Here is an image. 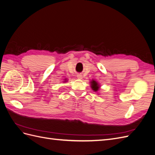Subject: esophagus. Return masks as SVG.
I'll use <instances>...</instances> for the list:
<instances>
[{
	"label": "esophagus",
	"mask_w": 155,
	"mask_h": 155,
	"mask_svg": "<svg viewBox=\"0 0 155 155\" xmlns=\"http://www.w3.org/2000/svg\"><path fill=\"white\" fill-rule=\"evenodd\" d=\"M78 79H82V78H83L82 75H81V74H78Z\"/></svg>",
	"instance_id": "esophagus-1"
}]
</instances>
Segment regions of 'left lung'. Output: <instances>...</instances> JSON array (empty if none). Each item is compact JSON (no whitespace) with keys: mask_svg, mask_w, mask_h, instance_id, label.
Masks as SVG:
<instances>
[{"mask_svg":"<svg viewBox=\"0 0 155 155\" xmlns=\"http://www.w3.org/2000/svg\"><path fill=\"white\" fill-rule=\"evenodd\" d=\"M91 88H92V90L94 91H95V92H97V91H98V90H99L100 89V85H99V83H97L95 80H92L91 81Z\"/></svg>","mask_w":155,"mask_h":155,"instance_id":"8db88e82","label":"left lung"}]
</instances>
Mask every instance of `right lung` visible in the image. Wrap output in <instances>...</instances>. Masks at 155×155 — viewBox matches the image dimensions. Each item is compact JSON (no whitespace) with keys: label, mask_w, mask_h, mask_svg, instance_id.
Instances as JSON below:
<instances>
[{"label":"right lung","mask_w":155,"mask_h":155,"mask_svg":"<svg viewBox=\"0 0 155 155\" xmlns=\"http://www.w3.org/2000/svg\"><path fill=\"white\" fill-rule=\"evenodd\" d=\"M66 80H67V79H64V82H65V81H67Z\"/></svg>","instance_id":"1"}]
</instances>
